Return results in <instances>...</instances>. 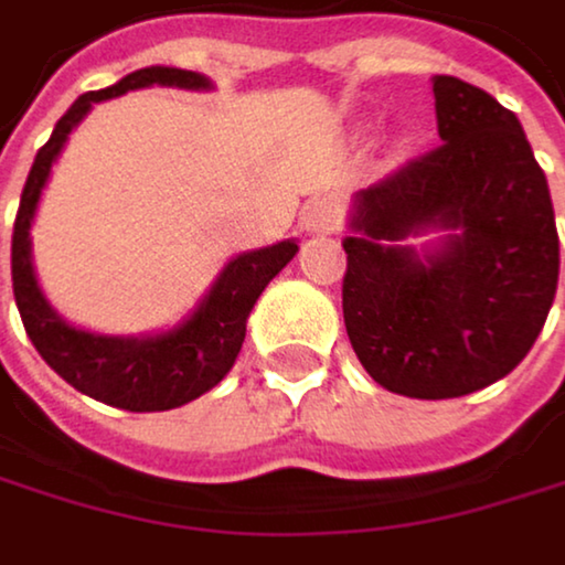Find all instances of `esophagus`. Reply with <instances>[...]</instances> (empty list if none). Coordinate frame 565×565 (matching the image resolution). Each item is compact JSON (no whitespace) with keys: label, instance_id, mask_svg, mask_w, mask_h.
Masks as SVG:
<instances>
[{"label":"esophagus","instance_id":"34e87169","mask_svg":"<svg viewBox=\"0 0 565 565\" xmlns=\"http://www.w3.org/2000/svg\"><path fill=\"white\" fill-rule=\"evenodd\" d=\"M301 227L308 234H334L341 227V204L331 196H315L301 211Z\"/></svg>","mask_w":565,"mask_h":565}]
</instances>
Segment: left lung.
Masks as SVG:
<instances>
[{"mask_svg":"<svg viewBox=\"0 0 565 565\" xmlns=\"http://www.w3.org/2000/svg\"><path fill=\"white\" fill-rule=\"evenodd\" d=\"M441 143L358 190L341 308L365 372L408 398L505 379L556 298L559 234L543 167L512 109L435 76ZM449 230L418 255L405 236Z\"/></svg>","mask_w":565,"mask_h":565,"instance_id":"left-lung-1","label":"left lung"}]
</instances>
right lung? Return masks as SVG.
Here are the masks:
<instances>
[{
  "mask_svg": "<svg viewBox=\"0 0 565 565\" xmlns=\"http://www.w3.org/2000/svg\"><path fill=\"white\" fill-rule=\"evenodd\" d=\"M153 83L177 86V89H211V79L200 73L173 70V66H147L106 89L83 93L60 116L46 147L35 153L12 227V291L25 334L32 338L35 351L76 392L127 412H167L211 392L234 369L254 301L270 285V277L298 254L295 241H280L260 250L237 254L221 270V277L204 295V301L196 305V311L183 324L163 334H147V338L93 334L66 324L53 311L46 295L39 291V280L32 270V241H29V227L39 207V196H43V186L50 180V170L60 150L66 147V137L93 109V103L124 96L127 89H143Z\"/></svg>",
  "mask_w": 565,
  "mask_h": 565,
  "instance_id": "add662e5",
  "label": "right lung"
}]
</instances>
